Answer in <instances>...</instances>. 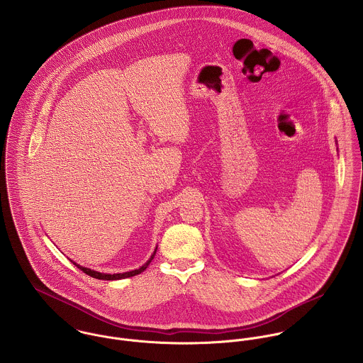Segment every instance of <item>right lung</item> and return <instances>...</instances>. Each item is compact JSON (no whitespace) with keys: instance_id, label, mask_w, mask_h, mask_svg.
I'll use <instances>...</instances> for the list:
<instances>
[{"instance_id":"add662e5","label":"right lung","mask_w":363,"mask_h":363,"mask_svg":"<svg viewBox=\"0 0 363 363\" xmlns=\"http://www.w3.org/2000/svg\"><path fill=\"white\" fill-rule=\"evenodd\" d=\"M156 250H157V247H155V250H154V253H152V256L150 257V259L143 265V267H140L138 269H133V271H128V272H121V274H104V272H99V271H95V269H91V268H86V267H82V265H79V264H77V262H74L72 259H71V262L74 264V265H77L81 271H84L86 275H91L92 278H96V279H104V281H116V279H123V278H130V277H134V275H138V274H141L143 271H145L147 269V267L150 265V262L154 259L156 255Z\"/></svg>"}]
</instances>
